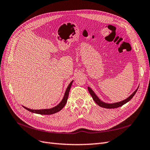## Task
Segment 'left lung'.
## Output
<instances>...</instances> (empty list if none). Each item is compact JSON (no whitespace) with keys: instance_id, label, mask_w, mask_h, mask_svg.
Masks as SVG:
<instances>
[{"instance_id":"left-lung-1","label":"left lung","mask_w":150,"mask_h":150,"mask_svg":"<svg viewBox=\"0 0 150 150\" xmlns=\"http://www.w3.org/2000/svg\"><path fill=\"white\" fill-rule=\"evenodd\" d=\"M88 88V91L90 93V94L91 95V96L93 99V100L94 101V102L96 103L98 106H101L102 108H108V109H111V108H118V107H120L122 105H124L125 104H126V103H128L129 101H130L131 99H132V98L134 96V94H136V93H137V90L138 89V88L136 89L134 91V92L131 94V95H130V96L127 98L126 99H125V100L122 101H120V102H117V103H112V104H109V103H104L102 101H101L100 99H99L98 98V97L96 96V94H95L94 93L93 91L89 87Z\"/></svg>"}]
</instances>
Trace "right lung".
I'll list each match as a JSON object with an SVG mask.
<instances>
[{"mask_svg": "<svg viewBox=\"0 0 150 150\" xmlns=\"http://www.w3.org/2000/svg\"><path fill=\"white\" fill-rule=\"evenodd\" d=\"M72 82H73V81H71L70 84H69V86H68L67 89L66 90L64 96V98H63V99H62V100L56 106L52 108H51V109H44V110H31V109L28 108H26L25 106H23V107L27 110H28V111H29L32 112L36 113V114H39V115H52V114H54V113L59 112V111H61L62 109L64 108V106L66 105V104L67 101L68 96H69V91H70V89H71V85L72 84Z\"/></svg>", "mask_w": 150, "mask_h": 150, "instance_id": "1", "label": "right lung"}]
</instances>
